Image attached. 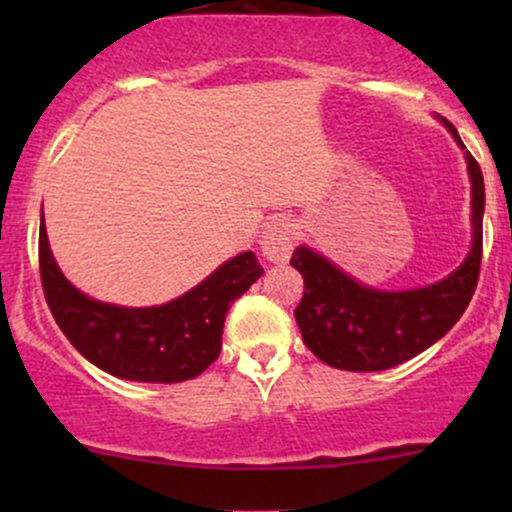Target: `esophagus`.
Listing matches in <instances>:
<instances>
[{
    "instance_id": "34e87169",
    "label": "esophagus",
    "mask_w": 512,
    "mask_h": 512,
    "mask_svg": "<svg viewBox=\"0 0 512 512\" xmlns=\"http://www.w3.org/2000/svg\"><path fill=\"white\" fill-rule=\"evenodd\" d=\"M298 231L289 219H272L264 223V231L260 236V248L262 255L269 262L284 264L291 257L293 240H296Z\"/></svg>"
}]
</instances>
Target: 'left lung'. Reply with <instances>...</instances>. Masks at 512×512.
Wrapping results in <instances>:
<instances>
[{
  "mask_svg": "<svg viewBox=\"0 0 512 512\" xmlns=\"http://www.w3.org/2000/svg\"><path fill=\"white\" fill-rule=\"evenodd\" d=\"M438 120L464 149L457 129L445 117ZM464 161L472 182V248L460 267L436 284L411 291L373 289L308 245L293 250L291 264L305 281L293 315L305 346L327 366L356 373L399 366L445 337L467 310L481 267L484 175L469 151Z\"/></svg>",
  "mask_w": 512,
  "mask_h": 512,
  "instance_id": "8db88e82",
  "label": "left lung"
}]
</instances>
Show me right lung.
<instances>
[{"mask_svg":"<svg viewBox=\"0 0 512 512\" xmlns=\"http://www.w3.org/2000/svg\"><path fill=\"white\" fill-rule=\"evenodd\" d=\"M45 301L64 337L93 366L134 383H182L219 358L226 313L264 274L255 252L223 262L175 301L125 308L81 293L52 257L45 219L38 238Z\"/></svg>","mask_w":512,"mask_h":512,"instance_id":"add662e5","label":"right lung"}]
</instances>
